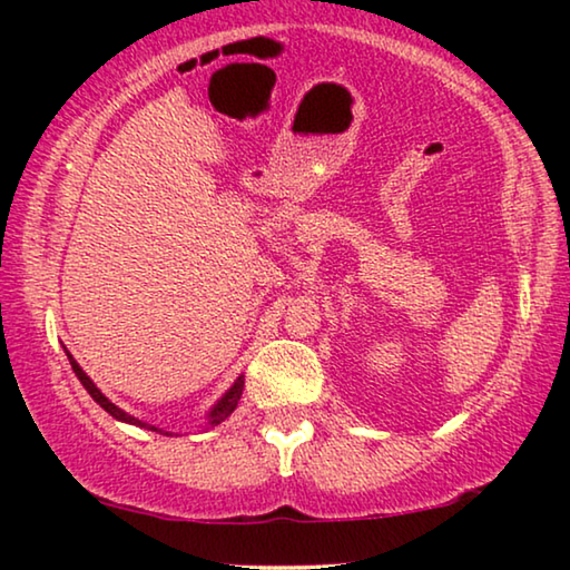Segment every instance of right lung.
Here are the masks:
<instances>
[{"label":"right lung","mask_w":570,"mask_h":570,"mask_svg":"<svg viewBox=\"0 0 570 570\" xmlns=\"http://www.w3.org/2000/svg\"><path fill=\"white\" fill-rule=\"evenodd\" d=\"M65 354H67V360H70V364H72V372H75V377L82 382V387L88 390V394L90 397L100 404V407L108 412V414H112L115 420L118 422H125V424H135V428H142V430H150V432H160V435H168V438H173L176 435V432H166V430H160V428H156V424H148V422H142V420H138V417H132V414H128L125 410H120L118 404H112L108 397H105V394L98 390V384H95L90 377H88V372L82 370L80 364L75 362V356L67 352V346H65ZM240 394H244V374H240V377L230 384V387L226 390V394L224 397H220L214 407L208 410V414H206V430H210V428H216V424H220L224 422L226 417H230V412L236 410V404H238V400H240Z\"/></svg>","instance_id":"obj_1"}]
</instances>
